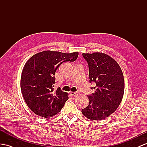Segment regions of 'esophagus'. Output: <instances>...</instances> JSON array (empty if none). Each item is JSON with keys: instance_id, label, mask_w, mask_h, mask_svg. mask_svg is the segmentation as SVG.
Wrapping results in <instances>:
<instances>
[{"instance_id": "obj_1", "label": "esophagus", "mask_w": 147, "mask_h": 147, "mask_svg": "<svg viewBox=\"0 0 147 147\" xmlns=\"http://www.w3.org/2000/svg\"><path fill=\"white\" fill-rule=\"evenodd\" d=\"M70 95L73 96V97H74V96H76L78 95V93L76 92H70Z\"/></svg>"}]
</instances>
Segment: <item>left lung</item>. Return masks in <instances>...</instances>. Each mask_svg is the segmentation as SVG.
<instances>
[{
  "instance_id": "left-lung-1",
  "label": "left lung",
  "mask_w": 147,
  "mask_h": 147,
  "mask_svg": "<svg viewBox=\"0 0 147 147\" xmlns=\"http://www.w3.org/2000/svg\"><path fill=\"white\" fill-rule=\"evenodd\" d=\"M88 63L89 82H95V92L88 96L89 104L81 112L96 121L113 114L121 103L125 83L122 71L114 59L104 53H82Z\"/></svg>"
}]
</instances>
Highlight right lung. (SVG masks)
Listing matches in <instances>:
<instances>
[{
  "label": "right lung",
  "mask_w": 147,
  "mask_h": 147,
  "mask_svg": "<svg viewBox=\"0 0 147 147\" xmlns=\"http://www.w3.org/2000/svg\"><path fill=\"white\" fill-rule=\"evenodd\" d=\"M78 52L65 53L47 50L33 55L25 63L20 88L26 104L35 114L45 118L55 116L69 99L68 93L58 88L54 92L56 71L65 61H74Z\"/></svg>",
  "instance_id": "add662e5"
}]
</instances>
